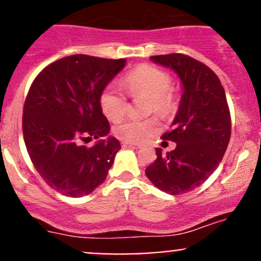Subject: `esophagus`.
<instances>
[{"mask_svg": "<svg viewBox=\"0 0 261 261\" xmlns=\"http://www.w3.org/2000/svg\"><path fill=\"white\" fill-rule=\"evenodd\" d=\"M123 147H131V149H139L140 145L139 144H134V143H122Z\"/></svg>", "mask_w": 261, "mask_h": 261, "instance_id": "esophagus-1", "label": "esophagus"}]
</instances>
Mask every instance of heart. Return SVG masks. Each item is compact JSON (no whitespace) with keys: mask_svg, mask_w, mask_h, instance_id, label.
I'll return each mask as SVG.
<instances>
[{"mask_svg":"<svg viewBox=\"0 0 261 261\" xmlns=\"http://www.w3.org/2000/svg\"><path fill=\"white\" fill-rule=\"evenodd\" d=\"M172 78L167 72L150 64H144L131 70L125 78V88L133 97H146L150 99L149 111L162 117H168L177 107L175 96L170 91ZM99 105L110 120H120L127 110V98L120 87L109 84L99 96ZM156 118L146 120H122L114 127V134L125 143L139 144L151 138L158 131Z\"/></svg>","mask_w":261,"mask_h":261,"instance_id":"obj_1","label":"heart"}]
</instances>
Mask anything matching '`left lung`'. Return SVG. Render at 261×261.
I'll return each mask as SVG.
<instances>
[{
  "mask_svg": "<svg viewBox=\"0 0 261 261\" xmlns=\"http://www.w3.org/2000/svg\"><path fill=\"white\" fill-rule=\"evenodd\" d=\"M150 59L174 70L183 86L172 128L162 136L177 146L167 154L156 147L145 170L156 188L175 196L201 186L218 167L230 141V110L220 80L203 63L179 53Z\"/></svg>",
  "mask_w": 261,
  "mask_h": 261,
  "instance_id": "obj_1",
  "label": "left lung"
}]
</instances>
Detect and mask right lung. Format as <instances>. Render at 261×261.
<instances>
[{
	"label": "right lung",
	"mask_w": 261,
	"mask_h": 261,
	"mask_svg": "<svg viewBox=\"0 0 261 261\" xmlns=\"http://www.w3.org/2000/svg\"><path fill=\"white\" fill-rule=\"evenodd\" d=\"M126 59L77 54L44 68L23 105L22 133L29 156L45 183L68 197H83L106 179L121 149L110 134L99 96ZM92 138V148L82 146ZM102 140L101 141L100 139Z\"/></svg>",
	"instance_id": "right-lung-1"
}]
</instances>
